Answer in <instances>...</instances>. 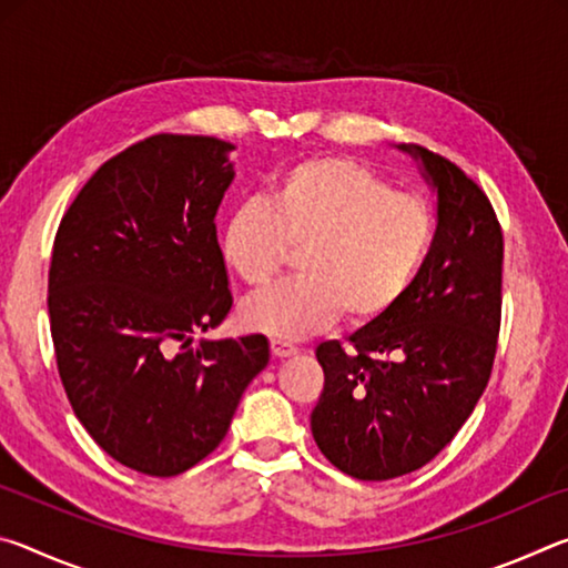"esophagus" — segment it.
Wrapping results in <instances>:
<instances>
[{"instance_id": "34e87169", "label": "esophagus", "mask_w": 568, "mask_h": 568, "mask_svg": "<svg viewBox=\"0 0 568 568\" xmlns=\"http://www.w3.org/2000/svg\"><path fill=\"white\" fill-rule=\"evenodd\" d=\"M271 351H273L275 358H291V355L297 353L295 345L285 343V341H281V338H273V341H271Z\"/></svg>"}]
</instances>
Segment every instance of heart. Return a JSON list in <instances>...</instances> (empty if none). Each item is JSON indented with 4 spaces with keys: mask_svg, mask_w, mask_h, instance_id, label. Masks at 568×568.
I'll return each instance as SVG.
<instances>
[{
    "mask_svg": "<svg viewBox=\"0 0 568 568\" xmlns=\"http://www.w3.org/2000/svg\"><path fill=\"white\" fill-rule=\"evenodd\" d=\"M434 235L420 197L353 158H313L277 172L267 203L235 207L220 230V255L257 287L297 255V281L277 283L240 305L247 331L301 341L345 315L353 325L383 318L418 275Z\"/></svg>",
    "mask_w": 568,
    "mask_h": 568,
    "instance_id": "1",
    "label": "heart"
}]
</instances>
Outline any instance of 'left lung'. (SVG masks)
Wrapping results in <instances>:
<instances>
[{"instance_id":"1","label":"left lung","mask_w":568,"mask_h":568,"mask_svg":"<svg viewBox=\"0 0 568 568\" xmlns=\"http://www.w3.org/2000/svg\"><path fill=\"white\" fill-rule=\"evenodd\" d=\"M436 192L434 243L406 295L343 348H315L325 373L311 430L323 456L361 480L426 466L484 393L501 325L504 235L466 172L418 145H398Z\"/></svg>"}]
</instances>
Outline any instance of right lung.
Segmentation results:
<instances>
[{"mask_svg": "<svg viewBox=\"0 0 568 568\" xmlns=\"http://www.w3.org/2000/svg\"><path fill=\"white\" fill-rule=\"evenodd\" d=\"M235 145L155 134L104 162L67 210L50 267V328L74 416L148 476L213 454L257 373L265 335L200 341L233 307L215 215Z\"/></svg>", "mask_w": 568, "mask_h": 568, "instance_id": "obj_1", "label": "right lung"}]
</instances>
